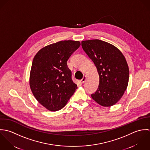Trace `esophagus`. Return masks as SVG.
Wrapping results in <instances>:
<instances>
[{
    "label": "esophagus",
    "mask_w": 150,
    "mask_h": 150,
    "mask_svg": "<svg viewBox=\"0 0 150 150\" xmlns=\"http://www.w3.org/2000/svg\"><path fill=\"white\" fill-rule=\"evenodd\" d=\"M86 76H84L83 77V78L82 79L81 81L82 82V83H85V81H86Z\"/></svg>",
    "instance_id": "34e87169"
}]
</instances>
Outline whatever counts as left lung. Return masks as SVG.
I'll list each match as a JSON object with an SVG mask.
<instances>
[{"label": "left lung", "mask_w": 150, "mask_h": 150, "mask_svg": "<svg viewBox=\"0 0 150 150\" xmlns=\"http://www.w3.org/2000/svg\"><path fill=\"white\" fill-rule=\"evenodd\" d=\"M81 43L99 75L98 88L91 94L92 98L103 107L114 105L128 85L129 71L125 57L115 46L99 39L84 40Z\"/></svg>", "instance_id": "1"}]
</instances>
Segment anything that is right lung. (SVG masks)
<instances>
[{
    "instance_id": "1",
    "label": "right lung",
    "mask_w": 150,
    "mask_h": 150,
    "mask_svg": "<svg viewBox=\"0 0 150 150\" xmlns=\"http://www.w3.org/2000/svg\"><path fill=\"white\" fill-rule=\"evenodd\" d=\"M80 45L79 41H60L41 49L33 58L30 89L38 101L49 111L62 109L77 89L67 61Z\"/></svg>"
}]
</instances>
